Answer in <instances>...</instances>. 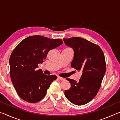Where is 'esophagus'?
<instances>
[{"label": "esophagus", "mask_w": 120, "mask_h": 120, "mask_svg": "<svg viewBox=\"0 0 120 120\" xmlns=\"http://www.w3.org/2000/svg\"><path fill=\"white\" fill-rule=\"evenodd\" d=\"M58 79L60 80H64V78H62V77H58Z\"/></svg>", "instance_id": "esophagus-1"}]
</instances>
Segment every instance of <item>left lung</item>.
<instances>
[{
  "instance_id": "obj_1",
  "label": "left lung",
  "mask_w": 120,
  "mask_h": 120,
  "mask_svg": "<svg viewBox=\"0 0 120 120\" xmlns=\"http://www.w3.org/2000/svg\"><path fill=\"white\" fill-rule=\"evenodd\" d=\"M63 40L67 46L74 50L71 67L82 72L78 82L66 79L71 87L64 91L65 96L74 104H86L97 94L105 74L104 53L99 46L83 38L74 37Z\"/></svg>"
}]
</instances>
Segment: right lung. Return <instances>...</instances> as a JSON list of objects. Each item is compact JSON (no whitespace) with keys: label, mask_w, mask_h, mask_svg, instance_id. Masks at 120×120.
I'll use <instances>...</instances> for the list:
<instances>
[{"label":"right lung","mask_w":120,"mask_h":120,"mask_svg":"<svg viewBox=\"0 0 120 120\" xmlns=\"http://www.w3.org/2000/svg\"><path fill=\"white\" fill-rule=\"evenodd\" d=\"M63 43L61 39L40 35L27 37L18 44L9 59L10 75L16 92L23 100L36 103L43 98L55 75H44L37 70L48 52Z\"/></svg>","instance_id":"right-lung-1"}]
</instances>
